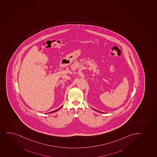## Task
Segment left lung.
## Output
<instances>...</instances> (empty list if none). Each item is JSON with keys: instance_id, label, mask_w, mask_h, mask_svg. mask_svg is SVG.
Returning a JSON list of instances; mask_svg holds the SVG:
<instances>
[{"instance_id": "8db88e82", "label": "left lung", "mask_w": 157, "mask_h": 157, "mask_svg": "<svg viewBox=\"0 0 157 157\" xmlns=\"http://www.w3.org/2000/svg\"><path fill=\"white\" fill-rule=\"evenodd\" d=\"M94 109V110H95V111H97V112H99V113H103L104 112H101V111H98V110H96V109Z\"/></svg>"}]
</instances>
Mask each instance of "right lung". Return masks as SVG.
I'll return each instance as SVG.
<instances>
[{"mask_svg": "<svg viewBox=\"0 0 157 157\" xmlns=\"http://www.w3.org/2000/svg\"><path fill=\"white\" fill-rule=\"evenodd\" d=\"M63 107V106H62L61 107H60V108H59V109H56V110H55V111H52V112H49V113H54V112H57V111H58V110H59V109H61V108Z\"/></svg>", "mask_w": 157, "mask_h": 157, "instance_id": "add662e5", "label": "right lung"}]
</instances>
